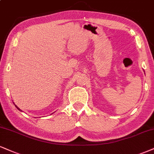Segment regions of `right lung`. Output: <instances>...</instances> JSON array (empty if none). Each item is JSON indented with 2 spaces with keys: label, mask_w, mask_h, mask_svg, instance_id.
<instances>
[{
  "label": "right lung",
  "mask_w": 154,
  "mask_h": 154,
  "mask_svg": "<svg viewBox=\"0 0 154 154\" xmlns=\"http://www.w3.org/2000/svg\"><path fill=\"white\" fill-rule=\"evenodd\" d=\"M16 108H17V109H18V110H20V109H18V107H17V106H16Z\"/></svg>",
  "instance_id": "right-lung-1"
}]
</instances>
